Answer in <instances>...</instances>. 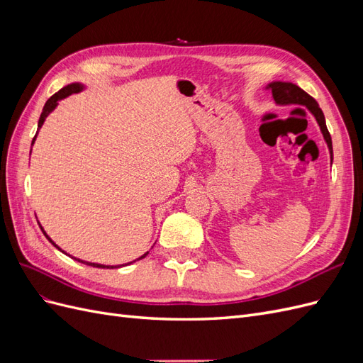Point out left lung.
Instances as JSON below:
<instances>
[{"mask_svg": "<svg viewBox=\"0 0 363 363\" xmlns=\"http://www.w3.org/2000/svg\"><path fill=\"white\" fill-rule=\"evenodd\" d=\"M267 89H271L272 92V98L274 101L277 104H296V106H304L307 107L315 119L318 125L321 128V133L324 136V140L327 142L328 151H330V159L333 160V147H332V138L330 133H328L327 125H325V118L324 113L318 106V103L315 101V98H312L309 94L304 92L301 87H298L294 83L289 82H272L267 86Z\"/></svg>", "mask_w": 363, "mask_h": 363, "instance_id": "1", "label": "left lung"}]
</instances>
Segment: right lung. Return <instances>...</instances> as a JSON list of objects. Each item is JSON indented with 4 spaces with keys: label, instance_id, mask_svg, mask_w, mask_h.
Segmentation results:
<instances>
[{
    "label": "right lung",
    "instance_id": "right-lung-1",
    "mask_svg": "<svg viewBox=\"0 0 363 363\" xmlns=\"http://www.w3.org/2000/svg\"><path fill=\"white\" fill-rule=\"evenodd\" d=\"M83 89V86L80 84V83H72V84H68V86H65L63 87V89H60L59 92H56V94H54L51 98H48V101L45 103V106H43V111H42V113H40V118H39V123H38V130L42 127V124L43 123H45V118L54 111V108H56L57 107V104H59V101L60 100H63V98H67L68 95H71V94H77V92H80ZM36 136H38V133H36ZM36 136L35 138H33V142H31V145L33 144H35V139H36ZM42 228V227H40ZM42 232H43V235H45L47 236V239L50 240V242L54 245V247H56V248H59L56 244H54L52 242V240L50 239V236L45 233V230H43L42 228ZM60 250V248H59ZM65 252V251H63ZM148 255V251L145 252V255L144 256H140L139 259H144L145 256ZM75 259V257H74ZM75 260H79V262H82V263H86V265H91V267H95V268H118V267H106V265H100V263H92V262H84V260H80V259H75ZM135 262V260H133ZM131 263V262H130ZM125 265H128V263H125ZM124 267V265H123Z\"/></svg>",
    "mask_w": 363,
    "mask_h": 363
}]
</instances>
